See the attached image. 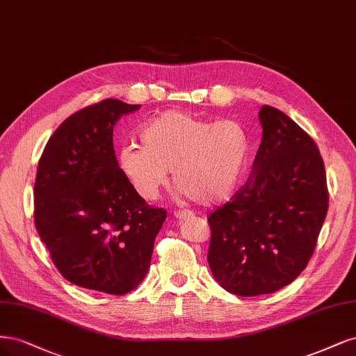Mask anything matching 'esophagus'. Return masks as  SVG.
Here are the masks:
<instances>
[{
  "label": "esophagus",
  "mask_w": 356,
  "mask_h": 356,
  "mask_svg": "<svg viewBox=\"0 0 356 356\" xmlns=\"http://www.w3.org/2000/svg\"><path fill=\"white\" fill-rule=\"evenodd\" d=\"M174 216H175L177 219H179V220H186V219L193 218V213L188 212V211H177V212L174 213Z\"/></svg>",
  "instance_id": "34e87169"
}]
</instances>
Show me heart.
Wrapping results in <instances>:
<instances>
[{"label": "heart", "instance_id": "heart-1", "mask_svg": "<svg viewBox=\"0 0 356 356\" xmlns=\"http://www.w3.org/2000/svg\"><path fill=\"white\" fill-rule=\"evenodd\" d=\"M143 145H122L118 168L140 197L153 200L169 179L179 197L212 206L236 191L249 154V138L236 120L212 122L165 110L140 128Z\"/></svg>", "mask_w": 356, "mask_h": 356}]
</instances>
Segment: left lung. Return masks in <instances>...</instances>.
<instances>
[{
    "instance_id": "8db88e82",
    "label": "left lung",
    "mask_w": 356,
    "mask_h": 356,
    "mask_svg": "<svg viewBox=\"0 0 356 356\" xmlns=\"http://www.w3.org/2000/svg\"><path fill=\"white\" fill-rule=\"evenodd\" d=\"M262 141L248 182L207 218L213 278L238 296L286 287L308 265L328 209L323 157L295 120L259 110Z\"/></svg>"
}]
</instances>
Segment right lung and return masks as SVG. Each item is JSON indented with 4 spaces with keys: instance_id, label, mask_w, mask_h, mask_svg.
Returning <instances> with one entry per match:
<instances>
[{
    "instance_id": "1",
    "label": "right lung",
    "mask_w": 356,
    "mask_h": 356,
    "mask_svg": "<svg viewBox=\"0 0 356 356\" xmlns=\"http://www.w3.org/2000/svg\"><path fill=\"white\" fill-rule=\"evenodd\" d=\"M140 107L108 99L69 116L48 140L35 179V225L60 274L115 296L141 283L166 219L116 162L113 127Z\"/></svg>"
}]
</instances>
